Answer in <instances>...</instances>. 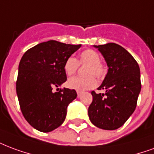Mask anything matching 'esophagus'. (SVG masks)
<instances>
[{
  "label": "esophagus",
  "mask_w": 154,
  "mask_h": 154,
  "mask_svg": "<svg viewBox=\"0 0 154 154\" xmlns=\"http://www.w3.org/2000/svg\"><path fill=\"white\" fill-rule=\"evenodd\" d=\"M77 97H80L81 94H82V92H81V91H77Z\"/></svg>",
  "instance_id": "obj_1"
}]
</instances>
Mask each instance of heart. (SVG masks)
<instances>
[{"label": "heart", "instance_id": "1", "mask_svg": "<svg viewBox=\"0 0 154 154\" xmlns=\"http://www.w3.org/2000/svg\"><path fill=\"white\" fill-rule=\"evenodd\" d=\"M79 63L88 64L86 68V77H74L69 78L67 82V86L70 89L82 91L94 88L97 85V81L94 75L98 78H102L106 73V68L100 62V56L96 51L93 50H86L80 54V59L77 61L73 57H69L64 62L63 70L67 76H72L76 73Z\"/></svg>", "mask_w": 154, "mask_h": 154}]
</instances>
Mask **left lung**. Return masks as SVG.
I'll return each mask as SVG.
<instances>
[{
  "label": "left lung",
  "mask_w": 154,
  "mask_h": 154,
  "mask_svg": "<svg viewBox=\"0 0 154 154\" xmlns=\"http://www.w3.org/2000/svg\"><path fill=\"white\" fill-rule=\"evenodd\" d=\"M104 58L109 68L99 90L91 92L93 100L88 109L90 120L100 129L121 127L135 111L141 90L140 71L137 62L126 49L115 43L94 45Z\"/></svg>",
  "instance_id": "left-lung-1"
}]
</instances>
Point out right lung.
Returning <instances> with one entry per match:
<instances>
[{
	"mask_svg": "<svg viewBox=\"0 0 154 154\" xmlns=\"http://www.w3.org/2000/svg\"><path fill=\"white\" fill-rule=\"evenodd\" d=\"M81 46L51 40L35 45L23 55L17 95L23 117L37 131H52L65 120L67 108L77 98V92L66 88L54 92L53 88L66 82L64 62Z\"/></svg>",
	"mask_w": 154,
	"mask_h": 154,
	"instance_id": "right-lung-1",
	"label": "right lung"
}]
</instances>
